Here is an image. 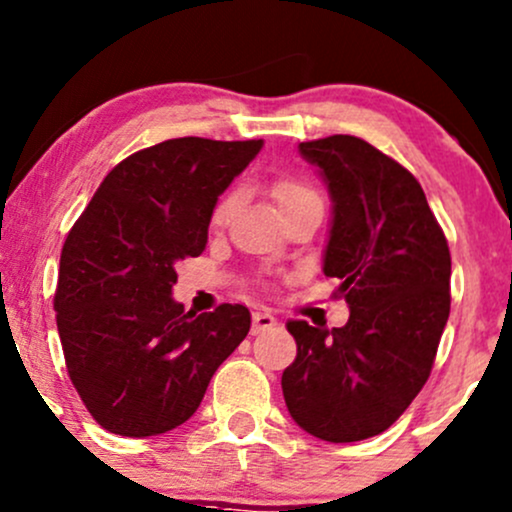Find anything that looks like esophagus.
Listing matches in <instances>:
<instances>
[{
  "label": "esophagus",
  "instance_id": "1",
  "mask_svg": "<svg viewBox=\"0 0 512 512\" xmlns=\"http://www.w3.org/2000/svg\"><path fill=\"white\" fill-rule=\"evenodd\" d=\"M277 325V318L267 311H255L252 313V335L265 333V330H272Z\"/></svg>",
  "mask_w": 512,
  "mask_h": 512
}]
</instances>
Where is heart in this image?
<instances>
[{"label": "heart", "instance_id": "b5f03b06", "mask_svg": "<svg viewBox=\"0 0 512 512\" xmlns=\"http://www.w3.org/2000/svg\"><path fill=\"white\" fill-rule=\"evenodd\" d=\"M272 199H274V204H277L279 213H286V211L296 209V206L320 201V194L316 192V187H311V184L306 182V179L279 177L277 182L272 184ZM320 204H323V201H320ZM235 206H238V192L223 194L221 199H218L216 209H213V216H211L213 223H216V226L226 223L230 218V213L235 211Z\"/></svg>", "mask_w": 512, "mask_h": 512}]
</instances>
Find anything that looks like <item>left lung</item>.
I'll list each match as a JSON object with an SVG mask.
<instances>
[{
  "mask_svg": "<svg viewBox=\"0 0 512 512\" xmlns=\"http://www.w3.org/2000/svg\"><path fill=\"white\" fill-rule=\"evenodd\" d=\"M320 167L333 226L325 277L350 306L342 328L289 320L296 359L282 391L291 418L325 442L389 430L432 372L449 318L452 257L423 187L367 140L328 136L299 145Z\"/></svg>",
  "mask_w": 512,
  "mask_h": 512,
  "instance_id": "obj_1",
  "label": "left lung"
}]
</instances>
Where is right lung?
I'll return each instance as SVG.
<instances>
[{
    "label": "right lung",
    "mask_w": 512,
    "mask_h": 512,
    "mask_svg": "<svg viewBox=\"0 0 512 512\" xmlns=\"http://www.w3.org/2000/svg\"><path fill=\"white\" fill-rule=\"evenodd\" d=\"M262 140L172 138L121 160L67 233L55 320L67 374L104 430L150 437L189 420L250 330L221 303L196 316L172 299L174 265L199 257L218 196Z\"/></svg>",
    "instance_id": "obj_1"
}]
</instances>
